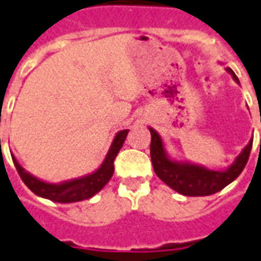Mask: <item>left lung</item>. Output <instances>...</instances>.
I'll use <instances>...</instances> for the list:
<instances>
[{
  "label": "left lung",
  "mask_w": 261,
  "mask_h": 261,
  "mask_svg": "<svg viewBox=\"0 0 261 261\" xmlns=\"http://www.w3.org/2000/svg\"><path fill=\"white\" fill-rule=\"evenodd\" d=\"M226 71L231 75V78L239 82L236 73L230 68ZM152 141H150V159L153 165L154 173L158 177L168 185L169 188L176 190L177 193L185 196H209L220 192L227 185L236 180L237 176L243 172L246 163L249 161L251 150V139L243 150L237 154L234 162L223 170H212L202 165H196L189 161H177L173 159L166 152L162 136L153 127H149Z\"/></svg>",
  "instance_id": "1"
}]
</instances>
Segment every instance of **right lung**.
<instances>
[{"instance_id": "right-lung-1", "label": "right lung", "mask_w": 261, "mask_h": 261, "mask_svg": "<svg viewBox=\"0 0 261 261\" xmlns=\"http://www.w3.org/2000/svg\"><path fill=\"white\" fill-rule=\"evenodd\" d=\"M127 132H129V129H123V130H119L115 135L112 145L108 150L105 159L100 163L99 168L93 170L92 173H88V175L81 176V177H75V179H69V180H64V182L59 183L46 182V180H42L37 176L31 175L30 172H27L18 163L17 158L14 154H11V156H12L14 165H15L22 182L37 196L57 203L82 202V200L91 199L92 196L96 195L111 180L113 170H115L113 161H115L116 154L119 153L120 148L123 146Z\"/></svg>"}]
</instances>
